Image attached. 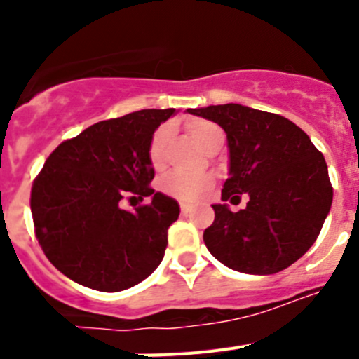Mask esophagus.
I'll use <instances>...</instances> for the list:
<instances>
[{"instance_id": "obj_1", "label": "esophagus", "mask_w": 359, "mask_h": 359, "mask_svg": "<svg viewBox=\"0 0 359 359\" xmlns=\"http://www.w3.org/2000/svg\"><path fill=\"white\" fill-rule=\"evenodd\" d=\"M180 208H182L183 214H189V212L192 210V207H190L189 203H182V205H180Z\"/></svg>"}]
</instances>
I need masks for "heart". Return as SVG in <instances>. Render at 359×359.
Returning <instances> with one entry per match:
<instances>
[{
	"instance_id": "1",
	"label": "heart",
	"mask_w": 359,
	"mask_h": 359,
	"mask_svg": "<svg viewBox=\"0 0 359 359\" xmlns=\"http://www.w3.org/2000/svg\"><path fill=\"white\" fill-rule=\"evenodd\" d=\"M187 131H189L190 138L203 151L210 144H214L215 140L223 138L221 128L208 122V120H190L187 123ZM169 136V128H160L156 129V133L152 135L151 142H149L147 156L154 169H160L161 165H163L165 147H167ZM158 185H160L161 192L170 196V198H176L180 201H196V199L203 198L212 189V177L208 174H187L180 172V170H172V172L165 174Z\"/></svg>"
}]
</instances>
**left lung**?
<instances>
[{
	"instance_id": "8db88e82",
	"label": "left lung",
	"mask_w": 359,
	"mask_h": 359,
	"mask_svg": "<svg viewBox=\"0 0 359 359\" xmlns=\"http://www.w3.org/2000/svg\"><path fill=\"white\" fill-rule=\"evenodd\" d=\"M219 123L228 140V180L221 199L248 196L246 208L212 205L203 233L208 252L230 269L273 275L297 262L331 210L332 187L322 152L297 123L241 104L187 109Z\"/></svg>"
}]
</instances>
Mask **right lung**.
<instances>
[{
	"label": "right lung",
	"mask_w": 359,
	"mask_h": 359,
	"mask_svg": "<svg viewBox=\"0 0 359 359\" xmlns=\"http://www.w3.org/2000/svg\"><path fill=\"white\" fill-rule=\"evenodd\" d=\"M176 109H142L90 126L62 142L32 187L30 208L44 255L81 286L115 293L160 266L180 205L154 192L149 142ZM151 197L135 212L123 195Z\"/></svg>",
	"instance_id": "1"
}]
</instances>
